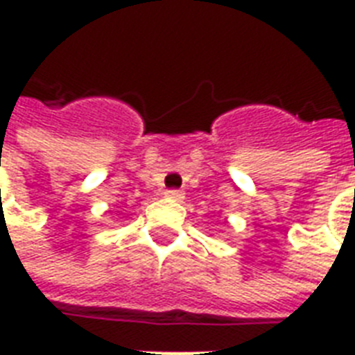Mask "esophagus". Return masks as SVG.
Returning <instances> with one entry per match:
<instances>
[{"label": "esophagus", "mask_w": 355, "mask_h": 355, "mask_svg": "<svg viewBox=\"0 0 355 355\" xmlns=\"http://www.w3.org/2000/svg\"><path fill=\"white\" fill-rule=\"evenodd\" d=\"M165 196H167V198H173V200H182V198H184V193L180 192V190H167Z\"/></svg>", "instance_id": "esophagus-1"}]
</instances>
